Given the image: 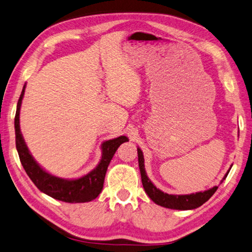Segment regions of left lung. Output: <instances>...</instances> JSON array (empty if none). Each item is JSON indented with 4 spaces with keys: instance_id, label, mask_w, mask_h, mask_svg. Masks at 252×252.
Here are the masks:
<instances>
[{
    "instance_id": "1",
    "label": "left lung",
    "mask_w": 252,
    "mask_h": 252,
    "mask_svg": "<svg viewBox=\"0 0 252 252\" xmlns=\"http://www.w3.org/2000/svg\"><path fill=\"white\" fill-rule=\"evenodd\" d=\"M137 153H138V164H139V169H140V176H142L143 187L147 195L149 196V198H151V199L157 205L165 207V208L177 209V210L195 209V208H198V207H200L201 205H204L205 202L208 200L218 189L217 186H215L206 191L190 193V195H168V193L162 192L161 190H159V189H157L155 185H154L147 177L146 171H145L143 152L140 151V148H137ZM228 174H229V170L226 174V176H224V178L227 177Z\"/></svg>"
}]
</instances>
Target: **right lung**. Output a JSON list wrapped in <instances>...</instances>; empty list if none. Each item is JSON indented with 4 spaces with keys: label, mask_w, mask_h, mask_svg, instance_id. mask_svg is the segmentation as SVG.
Returning a JSON list of instances; mask_svg holds the SVG:
<instances>
[{
    "label": "right lung",
    "mask_w": 252,
    "mask_h": 252,
    "mask_svg": "<svg viewBox=\"0 0 252 252\" xmlns=\"http://www.w3.org/2000/svg\"><path fill=\"white\" fill-rule=\"evenodd\" d=\"M25 92V85L22 90L21 96L17 101L16 114L14 119L15 127V144L19 153L21 164L25 169L31 180L39 190L46 193L54 199L65 202H87L99 195L104 186V179L110 160L116 153L117 148L123 143L128 142L126 136L114 138L101 144V159L95 169L78 179H63L46 173L39 166L29 152V148L23 139L20 129V108Z\"/></svg>",
    "instance_id": "obj_1"
}]
</instances>
